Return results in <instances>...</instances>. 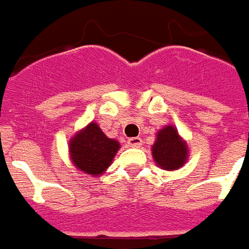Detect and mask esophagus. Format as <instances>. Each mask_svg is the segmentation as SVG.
Masks as SVG:
<instances>
[{"label": "esophagus", "mask_w": 249, "mask_h": 249, "mask_svg": "<svg viewBox=\"0 0 249 249\" xmlns=\"http://www.w3.org/2000/svg\"><path fill=\"white\" fill-rule=\"evenodd\" d=\"M127 143H128V146H131V147H139V146L142 144V139L139 138V137L128 138L127 139Z\"/></svg>", "instance_id": "esophagus-1"}]
</instances>
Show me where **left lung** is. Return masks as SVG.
<instances>
[{
	"mask_svg": "<svg viewBox=\"0 0 249 249\" xmlns=\"http://www.w3.org/2000/svg\"><path fill=\"white\" fill-rule=\"evenodd\" d=\"M153 157L157 165L166 170H177L186 162L188 147L173 126L158 131L156 143L153 144Z\"/></svg>",
	"mask_w": 249,
	"mask_h": 249,
	"instance_id": "obj_1",
	"label": "left lung"
}]
</instances>
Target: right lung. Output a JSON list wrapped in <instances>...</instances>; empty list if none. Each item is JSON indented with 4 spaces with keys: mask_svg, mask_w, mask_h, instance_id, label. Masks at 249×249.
<instances>
[{
    "mask_svg": "<svg viewBox=\"0 0 249 249\" xmlns=\"http://www.w3.org/2000/svg\"><path fill=\"white\" fill-rule=\"evenodd\" d=\"M119 149V142L106 137L96 123L87 127L71 139L70 151L75 166L91 176H98L111 165Z\"/></svg>",
    "mask_w": 249,
    "mask_h": 249,
    "instance_id": "right-lung-1",
    "label": "right lung"
}]
</instances>
